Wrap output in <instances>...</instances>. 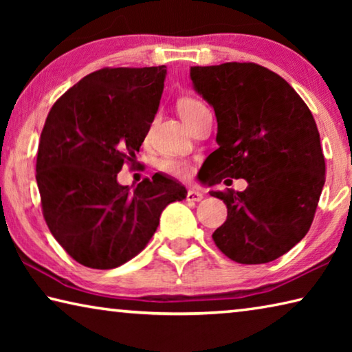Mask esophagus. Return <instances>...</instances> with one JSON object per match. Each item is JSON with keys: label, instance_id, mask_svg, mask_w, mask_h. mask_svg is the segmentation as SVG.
<instances>
[{"label": "esophagus", "instance_id": "34e87169", "mask_svg": "<svg viewBox=\"0 0 352 352\" xmlns=\"http://www.w3.org/2000/svg\"><path fill=\"white\" fill-rule=\"evenodd\" d=\"M201 199H204V194L199 192V190H194V189L188 190V194H186L188 201H200Z\"/></svg>", "mask_w": 352, "mask_h": 352}]
</instances>
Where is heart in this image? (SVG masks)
Here are the masks:
<instances>
[{
    "mask_svg": "<svg viewBox=\"0 0 352 352\" xmlns=\"http://www.w3.org/2000/svg\"><path fill=\"white\" fill-rule=\"evenodd\" d=\"M204 105L205 104L201 102V100L195 98H183L180 102H178V111H180L182 118L184 119V122H186L188 119ZM158 168L163 172H166V174H170L180 178H186L190 175V172H192V168H190V164L186 162V160L172 158V157L162 160L158 164Z\"/></svg>",
    "mask_w": 352,
    "mask_h": 352,
    "instance_id": "obj_1",
    "label": "heart"
}]
</instances>
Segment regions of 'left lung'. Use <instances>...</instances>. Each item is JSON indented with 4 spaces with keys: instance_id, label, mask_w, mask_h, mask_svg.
Segmentation results:
<instances>
[{
    "instance_id": "1",
    "label": "left lung",
    "mask_w": 352,
    "mask_h": 352,
    "mask_svg": "<svg viewBox=\"0 0 352 352\" xmlns=\"http://www.w3.org/2000/svg\"><path fill=\"white\" fill-rule=\"evenodd\" d=\"M190 80L217 118L219 147L201 166L204 180L248 183L242 192H210L228 208L214 243L239 264L275 261L307 234L324 186L312 113L281 76L256 63L192 67Z\"/></svg>"
}]
</instances>
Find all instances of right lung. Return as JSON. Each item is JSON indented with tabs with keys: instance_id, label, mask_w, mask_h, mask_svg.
Here are the masks:
<instances>
[{
	"instance_id": "add662e5",
	"label": "right lung",
	"mask_w": 352,
	"mask_h": 352,
	"mask_svg": "<svg viewBox=\"0 0 352 352\" xmlns=\"http://www.w3.org/2000/svg\"><path fill=\"white\" fill-rule=\"evenodd\" d=\"M164 79V65L98 69L47 113L35 166L41 210L56 241L82 265L126 264L151 241L164 208L186 199V188L162 174L135 189L118 183L152 126Z\"/></svg>"
}]
</instances>
